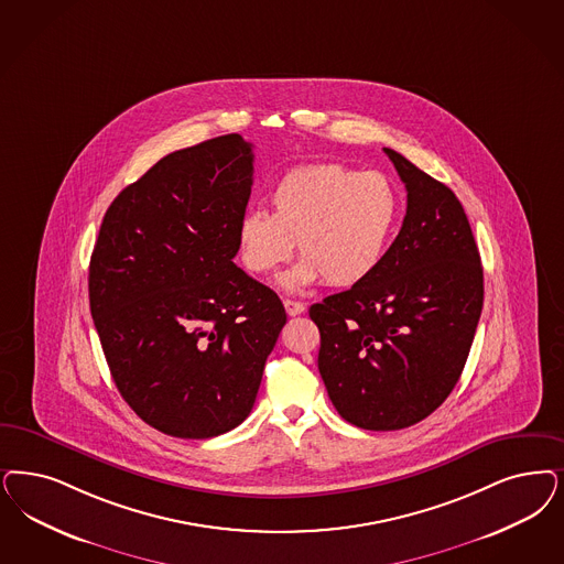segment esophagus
<instances>
[{
	"instance_id": "obj_1",
	"label": "esophagus",
	"mask_w": 564,
	"mask_h": 564,
	"mask_svg": "<svg viewBox=\"0 0 564 564\" xmlns=\"http://www.w3.org/2000/svg\"><path fill=\"white\" fill-rule=\"evenodd\" d=\"M283 306L290 316H297L302 312L306 311V306L302 302H295V300H283Z\"/></svg>"
}]
</instances>
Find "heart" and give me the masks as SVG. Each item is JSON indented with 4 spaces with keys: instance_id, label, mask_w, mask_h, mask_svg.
Here are the masks:
<instances>
[{
    "instance_id": "1",
    "label": "heart",
    "mask_w": 564,
    "mask_h": 564,
    "mask_svg": "<svg viewBox=\"0 0 564 564\" xmlns=\"http://www.w3.org/2000/svg\"><path fill=\"white\" fill-rule=\"evenodd\" d=\"M271 214H243L237 248L248 271L269 276L292 258L302 262L283 276L288 290L321 279L351 288L379 269L395 234L402 199L381 173L344 164H308L281 176L271 192Z\"/></svg>"
}]
</instances>
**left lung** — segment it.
Segmentation results:
<instances>
[{
    "label": "left lung",
    "instance_id": "1",
    "mask_svg": "<svg viewBox=\"0 0 564 564\" xmlns=\"http://www.w3.org/2000/svg\"><path fill=\"white\" fill-rule=\"evenodd\" d=\"M383 150L409 192L402 229L367 281L311 306L330 402L369 431L410 427L444 404L484 308V269L463 204Z\"/></svg>",
    "mask_w": 564,
    "mask_h": 564
}]
</instances>
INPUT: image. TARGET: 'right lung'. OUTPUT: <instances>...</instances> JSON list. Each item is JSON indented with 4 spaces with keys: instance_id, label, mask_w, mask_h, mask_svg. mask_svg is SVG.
Segmentation results:
<instances>
[{
    "instance_id": "add662e5",
    "label": "right lung",
    "mask_w": 564,
    "mask_h": 564,
    "mask_svg": "<svg viewBox=\"0 0 564 564\" xmlns=\"http://www.w3.org/2000/svg\"><path fill=\"white\" fill-rule=\"evenodd\" d=\"M252 143L214 137L164 155L106 210L89 306L112 379L150 427L206 440L252 412L288 314L234 262Z\"/></svg>"
}]
</instances>
